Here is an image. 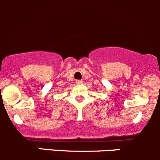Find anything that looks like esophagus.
<instances>
[{
  "instance_id": "1",
  "label": "esophagus",
  "mask_w": 160,
  "mask_h": 160,
  "mask_svg": "<svg viewBox=\"0 0 160 160\" xmlns=\"http://www.w3.org/2000/svg\"><path fill=\"white\" fill-rule=\"evenodd\" d=\"M83 83V82L82 81V80H77V81H76V84H78V85H81V84H82Z\"/></svg>"
}]
</instances>
